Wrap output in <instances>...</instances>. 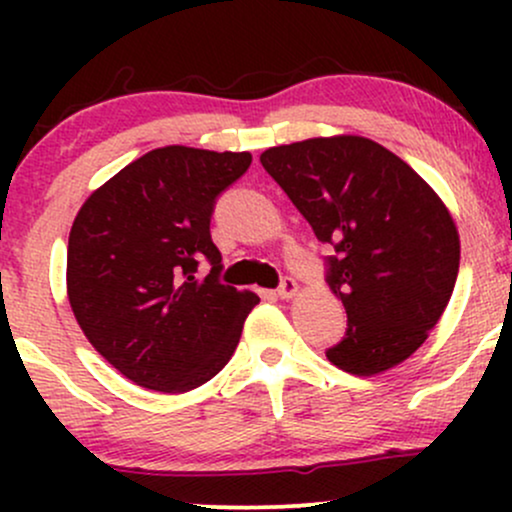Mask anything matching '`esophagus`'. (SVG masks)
Returning a JSON list of instances; mask_svg holds the SVG:
<instances>
[{
	"mask_svg": "<svg viewBox=\"0 0 512 512\" xmlns=\"http://www.w3.org/2000/svg\"><path fill=\"white\" fill-rule=\"evenodd\" d=\"M279 298H284V301H289V298H293V296H298V284H296V279H291V276H284V279H281V286H279Z\"/></svg>",
	"mask_w": 512,
	"mask_h": 512,
	"instance_id": "34e87169",
	"label": "esophagus"
}]
</instances>
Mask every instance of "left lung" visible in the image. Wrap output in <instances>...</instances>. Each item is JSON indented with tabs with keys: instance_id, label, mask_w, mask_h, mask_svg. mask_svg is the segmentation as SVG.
<instances>
[{
	"instance_id": "left-lung-1",
	"label": "left lung",
	"mask_w": 512,
	"mask_h": 512,
	"mask_svg": "<svg viewBox=\"0 0 512 512\" xmlns=\"http://www.w3.org/2000/svg\"><path fill=\"white\" fill-rule=\"evenodd\" d=\"M317 240L334 245L327 284L349 327L327 358L378 375L426 342L448 308L460 233L433 187L385 146L356 134L272 146L260 156Z\"/></svg>"
}]
</instances>
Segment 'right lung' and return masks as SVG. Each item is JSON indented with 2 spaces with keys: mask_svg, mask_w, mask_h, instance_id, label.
Listing matches in <instances>:
<instances>
[{
  "mask_svg": "<svg viewBox=\"0 0 512 512\" xmlns=\"http://www.w3.org/2000/svg\"><path fill=\"white\" fill-rule=\"evenodd\" d=\"M248 151L163 146L81 204L69 231L67 296L93 349L134 385L180 395L231 361L257 293L219 284L209 223ZM207 259L212 272L194 276Z\"/></svg>",
  "mask_w": 512,
  "mask_h": 512,
  "instance_id": "add662e5",
  "label": "right lung"
}]
</instances>
